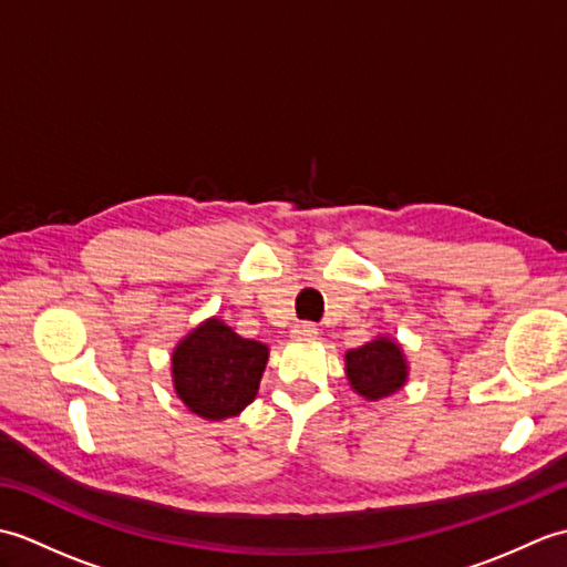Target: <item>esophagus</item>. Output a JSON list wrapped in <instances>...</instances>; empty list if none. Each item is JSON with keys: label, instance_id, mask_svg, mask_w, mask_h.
<instances>
[{"label": "esophagus", "instance_id": "obj_1", "mask_svg": "<svg viewBox=\"0 0 567 567\" xmlns=\"http://www.w3.org/2000/svg\"><path fill=\"white\" fill-rule=\"evenodd\" d=\"M292 336L299 341H315V339H319V329L315 327V323L305 321V323H297V327L292 329Z\"/></svg>", "mask_w": 567, "mask_h": 567}]
</instances>
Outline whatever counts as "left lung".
<instances>
[{
  "label": "left lung",
  "mask_w": 567,
  "mask_h": 567,
  "mask_svg": "<svg viewBox=\"0 0 567 567\" xmlns=\"http://www.w3.org/2000/svg\"><path fill=\"white\" fill-rule=\"evenodd\" d=\"M346 380L351 390L368 402H378L400 392L409 380V360L402 343L390 333H378L360 348L343 355Z\"/></svg>",
  "instance_id": "obj_1"
}]
</instances>
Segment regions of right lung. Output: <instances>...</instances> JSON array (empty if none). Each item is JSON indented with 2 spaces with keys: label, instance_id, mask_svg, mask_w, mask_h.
<instances>
[{
  "label": "right lung",
  "instance_id": "1",
  "mask_svg": "<svg viewBox=\"0 0 567 567\" xmlns=\"http://www.w3.org/2000/svg\"><path fill=\"white\" fill-rule=\"evenodd\" d=\"M268 358V346L244 339L219 317H209L173 348V390L204 421L238 416L256 400Z\"/></svg>",
  "mask_w": 567,
  "mask_h": 567
}]
</instances>
